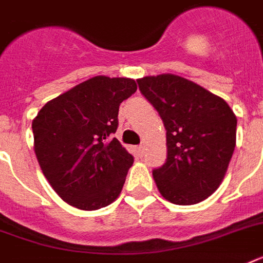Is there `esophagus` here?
<instances>
[{
  "label": "esophagus",
  "mask_w": 263,
  "mask_h": 263,
  "mask_svg": "<svg viewBox=\"0 0 263 263\" xmlns=\"http://www.w3.org/2000/svg\"><path fill=\"white\" fill-rule=\"evenodd\" d=\"M136 152H138V154H139V156H142L144 152V147L143 146H138V147H136Z\"/></svg>",
  "instance_id": "obj_1"
}]
</instances>
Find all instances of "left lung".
<instances>
[{"mask_svg":"<svg viewBox=\"0 0 263 263\" xmlns=\"http://www.w3.org/2000/svg\"><path fill=\"white\" fill-rule=\"evenodd\" d=\"M166 129V161L153 171L171 203H199L212 195L236 146V116L218 95L173 73L138 79Z\"/></svg>","mask_w":263,"mask_h":263,"instance_id":"left-lung-1","label":"left lung"}]
</instances>
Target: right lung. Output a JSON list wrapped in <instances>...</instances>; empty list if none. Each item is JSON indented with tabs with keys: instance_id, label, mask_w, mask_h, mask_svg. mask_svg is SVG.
Segmentation results:
<instances>
[{
	"instance_id": "1",
	"label": "right lung",
	"mask_w": 263,
	"mask_h": 263,
	"mask_svg": "<svg viewBox=\"0 0 263 263\" xmlns=\"http://www.w3.org/2000/svg\"><path fill=\"white\" fill-rule=\"evenodd\" d=\"M136 88L129 78L95 76L49 101L32 120L39 166L68 204L98 210L119 198L134 157L111 134L120 103Z\"/></svg>"
}]
</instances>
